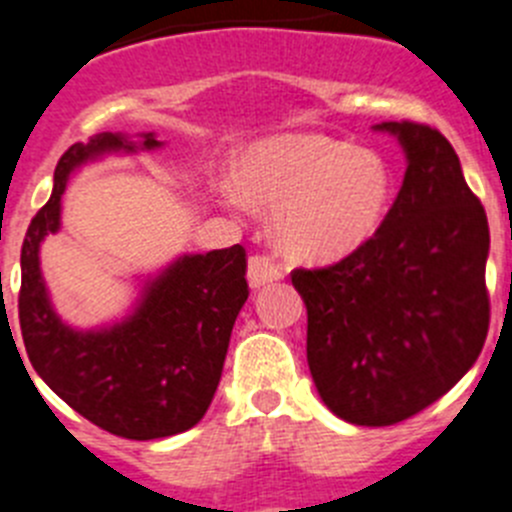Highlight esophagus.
<instances>
[{
	"mask_svg": "<svg viewBox=\"0 0 512 512\" xmlns=\"http://www.w3.org/2000/svg\"><path fill=\"white\" fill-rule=\"evenodd\" d=\"M247 278H250L252 288H262V285L283 278V267L270 255H252L250 265H247Z\"/></svg>",
	"mask_w": 512,
	"mask_h": 512,
	"instance_id": "esophagus-1",
	"label": "esophagus"
}]
</instances>
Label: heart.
I'll return each instance as SVG.
<instances>
[{
    "label": "heart",
    "mask_w": 512,
    "mask_h": 512,
    "mask_svg": "<svg viewBox=\"0 0 512 512\" xmlns=\"http://www.w3.org/2000/svg\"><path fill=\"white\" fill-rule=\"evenodd\" d=\"M252 206L278 211L275 237L296 260H339L370 242L393 204L395 178L375 150L324 135L255 147L239 168ZM229 193L232 201H242Z\"/></svg>",
    "instance_id": "b5f03b06"
}]
</instances>
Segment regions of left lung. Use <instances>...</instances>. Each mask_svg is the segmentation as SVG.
Listing matches in <instances>:
<instances>
[{
    "instance_id": "left-lung-1",
    "label": "left lung",
    "mask_w": 512,
    "mask_h": 512,
    "mask_svg": "<svg viewBox=\"0 0 512 512\" xmlns=\"http://www.w3.org/2000/svg\"><path fill=\"white\" fill-rule=\"evenodd\" d=\"M408 155L370 242L334 265L296 267L306 354L321 400L357 426H393L449 393L490 329L485 206L436 127L382 122Z\"/></svg>"
}]
</instances>
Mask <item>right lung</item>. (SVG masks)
Here are the masks:
<instances>
[{
	"mask_svg": "<svg viewBox=\"0 0 512 512\" xmlns=\"http://www.w3.org/2000/svg\"><path fill=\"white\" fill-rule=\"evenodd\" d=\"M158 145L145 135L142 147ZM109 150L135 145L101 132L68 147L55 165L53 196L22 242V342L35 372L86 421L122 439H165L196 426L214 398L232 326L250 296L247 252L234 245L181 257L147 285L135 316L112 329L84 334L63 324L40 278V242L58 232L68 173Z\"/></svg>",
	"mask_w": 512,
	"mask_h": 512,
	"instance_id": "obj_1",
	"label": "right lung"
}]
</instances>
